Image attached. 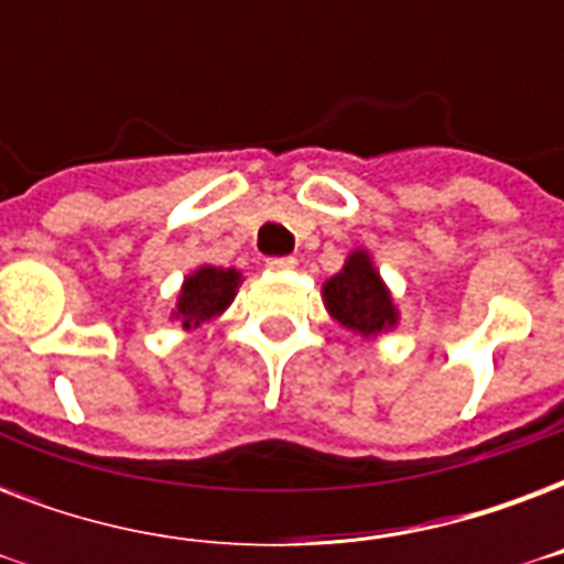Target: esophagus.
<instances>
[{"mask_svg": "<svg viewBox=\"0 0 564 564\" xmlns=\"http://www.w3.org/2000/svg\"><path fill=\"white\" fill-rule=\"evenodd\" d=\"M265 265L272 269V272H290V269H295V257H269L265 260Z\"/></svg>", "mask_w": 564, "mask_h": 564, "instance_id": "1", "label": "esophagus"}]
</instances>
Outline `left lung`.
Here are the masks:
<instances>
[{
    "label": "left lung",
    "instance_id": "1",
    "mask_svg": "<svg viewBox=\"0 0 564 564\" xmlns=\"http://www.w3.org/2000/svg\"><path fill=\"white\" fill-rule=\"evenodd\" d=\"M325 304L339 325L362 336L380 334L398 318L366 251L351 254L343 272L325 283Z\"/></svg>",
    "mask_w": 564,
    "mask_h": 564
}]
</instances>
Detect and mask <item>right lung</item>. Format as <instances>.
I'll return each instance as SVG.
<instances>
[{
    "label": "right lung",
    "instance_id": "right-lung-1",
    "mask_svg": "<svg viewBox=\"0 0 564 564\" xmlns=\"http://www.w3.org/2000/svg\"><path fill=\"white\" fill-rule=\"evenodd\" d=\"M239 283V272L234 269H213V265H204L195 274H189L184 290H181L178 299V313L181 325L195 327L207 322V318L219 316L221 310L228 307L234 301V290Z\"/></svg>",
    "mask_w": 564,
    "mask_h": 564
}]
</instances>
